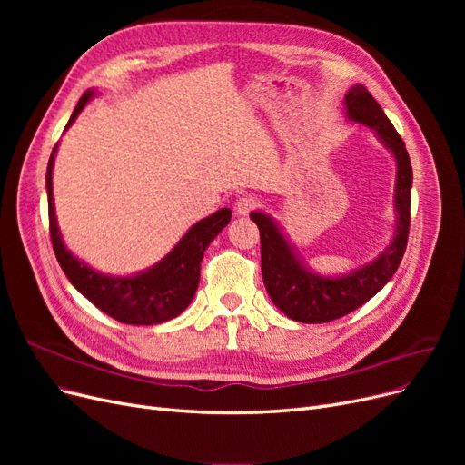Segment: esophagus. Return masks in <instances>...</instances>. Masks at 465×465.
Returning a JSON list of instances; mask_svg holds the SVG:
<instances>
[{"instance_id":"1","label":"esophagus","mask_w":465,"mask_h":465,"mask_svg":"<svg viewBox=\"0 0 465 465\" xmlns=\"http://www.w3.org/2000/svg\"><path fill=\"white\" fill-rule=\"evenodd\" d=\"M260 205V202L256 198H252V195H244V198H238L234 203V213L238 217H244L248 215L252 209H256Z\"/></svg>"}]
</instances>
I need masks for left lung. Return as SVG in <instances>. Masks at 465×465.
<instances>
[{
  "instance_id": "1",
  "label": "left lung",
  "mask_w": 465,
  "mask_h": 465,
  "mask_svg": "<svg viewBox=\"0 0 465 465\" xmlns=\"http://www.w3.org/2000/svg\"><path fill=\"white\" fill-rule=\"evenodd\" d=\"M343 104L347 118L372 128L380 143L396 157L398 171L396 190H393V207L398 211L396 234L382 254L361 265L359 270L340 277H323L308 270L273 217L254 211L250 217L260 229L265 291L281 312L302 323L331 322L371 301L396 273L410 236L413 171L403 139L361 83L345 93Z\"/></svg>"
}]
</instances>
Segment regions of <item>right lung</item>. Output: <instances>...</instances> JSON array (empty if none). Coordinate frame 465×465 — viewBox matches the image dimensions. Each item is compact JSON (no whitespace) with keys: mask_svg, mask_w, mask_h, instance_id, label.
Listing matches in <instances>:
<instances>
[{"mask_svg":"<svg viewBox=\"0 0 465 465\" xmlns=\"http://www.w3.org/2000/svg\"><path fill=\"white\" fill-rule=\"evenodd\" d=\"M93 94L94 91L89 89L79 98L65 130L75 122V118L91 101ZM55 149H58V145L54 147L46 168L50 238L54 254L58 258V263L62 265L67 279L72 281V285L83 297H87L98 311H103L104 314L122 323L153 326V323H163L184 312L192 302L195 291H198L203 252L213 242V238L229 224L232 215L231 209L223 207L217 213L192 224L188 232L180 238V242L159 263L149 267V270L128 277L104 275L93 270L85 262L75 258L62 241L52 193Z\"/></svg>","mask_w":465,"mask_h":465,"instance_id":"right-lung-1","label":"right lung"}]
</instances>
